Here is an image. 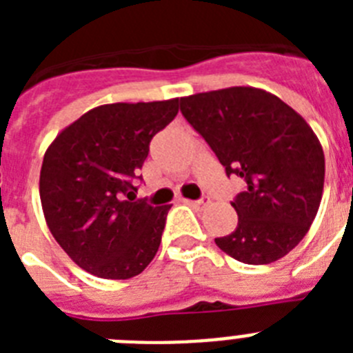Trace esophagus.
<instances>
[{
    "label": "esophagus",
    "mask_w": 353,
    "mask_h": 353,
    "mask_svg": "<svg viewBox=\"0 0 353 353\" xmlns=\"http://www.w3.org/2000/svg\"><path fill=\"white\" fill-rule=\"evenodd\" d=\"M185 203H189V205H191V207H194V208H201V210H203L205 207H208V203H210V199L203 198V199H196V201H191V199H187Z\"/></svg>",
    "instance_id": "1"
}]
</instances>
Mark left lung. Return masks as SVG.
I'll use <instances>...</instances> for the list:
<instances>
[{
	"label": "left lung",
	"instance_id": "obj_1",
	"mask_svg": "<svg viewBox=\"0 0 353 353\" xmlns=\"http://www.w3.org/2000/svg\"><path fill=\"white\" fill-rule=\"evenodd\" d=\"M180 111L228 176L248 183L232 203L239 224L215 239L217 248L249 265L286 256L310 232L322 201L325 157L307 121L279 97L252 86L182 97Z\"/></svg>",
	"mask_w": 353,
	"mask_h": 353
}]
</instances>
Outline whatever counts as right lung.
Listing matches in <instances>:
<instances>
[{
	"instance_id": "right-lung-1",
	"label": "right lung",
	"mask_w": 353,
	"mask_h": 353,
	"mask_svg": "<svg viewBox=\"0 0 353 353\" xmlns=\"http://www.w3.org/2000/svg\"><path fill=\"white\" fill-rule=\"evenodd\" d=\"M176 113L179 99L99 105L46 150L43 217L56 242L86 272L130 279L154 260L171 205L152 207L130 196L150 141Z\"/></svg>"
}]
</instances>
